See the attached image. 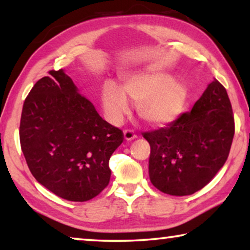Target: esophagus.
Returning <instances> with one entry per match:
<instances>
[{"instance_id":"obj_1","label":"esophagus","mask_w":250,"mask_h":250,"mask_svg":"<svg viewBox=\"0 0 250 250\" xmlns=\"http://www.w3.org/2000/svg\"><path fill=\"white\" fill-rule=\"evenodd\" d=\"M124 139L126 141H132V140L136 139V134L131 129H126V131H124Z\"/></svg>"}]
</instances>
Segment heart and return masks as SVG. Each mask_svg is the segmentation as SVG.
I'll use <instances>...</instances> for the list:
<instances>
[{"instance_id":"1","label":"heart","mask_w":250,"mask_h":250,"mask_svg":"<svg viewBox=\"0 0 250 250\" xmlns=\"http://www.w3.org/2000/svg\"><path fill=\"white\" fill-rule=\"evenodd\" d=\"M127 97L136 102L143 121L160 126L180 117L189 99V88L184 82L173 80L172 75L163 71L126 75L122 87L114 81H105L101 90V105L109 122H121L129 111Z\"/></svg>"}]
</instances>
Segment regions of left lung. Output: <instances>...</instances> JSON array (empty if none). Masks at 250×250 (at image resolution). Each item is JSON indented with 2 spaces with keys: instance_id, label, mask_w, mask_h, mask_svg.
<instances>
[{
  "instance_id": "obj_1",
  "label": "left lung",
  "mask_w": 250,
  "mask_h": 250,
  "mask_svg": "<svg viewBox=\"0 0 250 250\" xmlns=\"http://www.w3.org/2000/svg\"><path fill=\"white\" fill-rule=\"evenodd\" d=\"M234 135V118L223 85L214 80L193 104L165 128L143 133L149 142V177L170 196L197 192L223 167Z\"/></svg>"
}]
</instances>
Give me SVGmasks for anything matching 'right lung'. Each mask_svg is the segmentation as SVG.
I'll return each mask as SVG.
<instances>
[{
  "instance_id": "obj_1",
  "label": "right lung",
  "mask_w": 250,
  "mask_h": 250,
  "mask_svg": "<svg viewBox=\"0 0 250 250\" xmlns=\"http://www.w3.org/2000/svg\"><path fill=\"white\" fill-rule=\"evenodd\" d=\"M20 145L39 183L69 201H87L109 184V159L123 132L100 117L63 69L36 82L23 102Z\"/></svg>"
}]
</instances>
